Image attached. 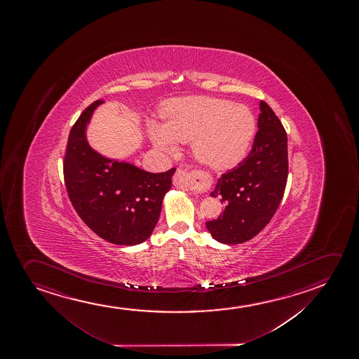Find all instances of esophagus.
I'll use <instances>...</instances> for the list:
<instances>
[{
  "label": "esophagus",
  "instance_id": "obj_1",
  "mask_svg": "<svg viewBox=\"0 0 359 359\" xmlns=\"http://www.w3.org/2000/svg\"><path fill=\"white\" fill-rule=\"evenodd\" d=\"M173 184L180 189H188L189 188V175L183 170H177V172L173 176Z\"/></svg>",
  "mask_w": 359,
  "mask_h": 359
}]
</instances>
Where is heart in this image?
<instances>
[{"instance_id":"b5f03b06","label":"heart","mask_w":359,"mask_h":359,"mask_svg":"<svg viewBox=\"0 0 359 359\" xmlns=\"http://www.w3.org/2000/svg\"><path fill=\"white\" fill-rule=\"evenodd\" d=\"M163 116V123H148V137L154 147L173 154L177 143L191 142L196 160L214 170L236 166L248 151L257 128L255 116L248 106L208 96L175 101Z\"/></svg>"}]
</instances>
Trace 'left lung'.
<instances>
[{
	"label": "left lung",
	"mask_w": 359,
	"mask_h": 359,
	"mask_svg": "<svg viewBox=\"0 0 359 359\" xmlns=\"http://www.w3.org/2000/svg\"><path fill=\"white\" fill-rule=\"evenodd\" d=\"M258 132L248 156L216 183L211 196H221L224 212L208 221L212 238L239 244L268 225L281 203L288 176L287 135L271 107L260 101Z\"/></svg>",
	"instance_id": "left-lung-1"
}]
</instances>
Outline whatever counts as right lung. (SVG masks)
<instances>
[{
  "label": "right lung",
  "instance_id": "1",
  "mask_svg": "<svg viewBox=\"0 0 359 359\" xmlns=\"http://www.w3.org/2000/svg\"><path fill=\"white\" fill-rule=\"evenodd\" d=\"M102 102L88 106L69 132L65 184L74 210L91 231L110 243L135 245L147 241L158 224L176 168L150 173L91 148L86 125Z\"/></svg>",
  "mask_w": 359,
  "mask_h": 359
}]
</instances>
